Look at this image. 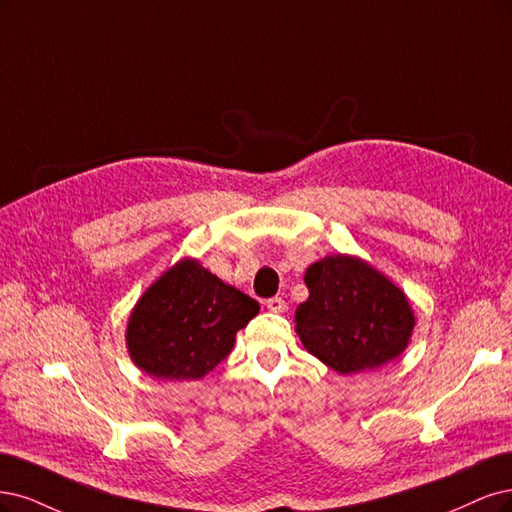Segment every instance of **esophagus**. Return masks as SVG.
I'll list each match as a JSON object with an SVG mask.
<instances>
[{"mask_svg": "<svg viewBox=\"0 0 512 512\" xmlns=\"http://www.w3.org/2000/svg\"><path fill=\"white\" fill-rule=\"evenodd\" d=\"M266 306L270 312H285L287 310V302L283 298H270L266 302Z\"/></svg>", "mask_w": 512, "mask_h": 512, "instance_id": "1", "label": "esophagus"}]
</instances>
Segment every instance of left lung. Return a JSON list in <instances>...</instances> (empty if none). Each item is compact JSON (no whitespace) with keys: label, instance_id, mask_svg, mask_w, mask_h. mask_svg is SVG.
<instances>
[{"label":"left lung","instance_id":"8db88e82","mask_svg":"<svg viewBox=\"0 0 512 512\" xmlns=\"http://www.w3.org/2000/svg\"><path fill=\"white\" fill-rule=\"evenodd\" d=\"M308 300L295 310L304 349L338 374L381 368L412 336L415 315L400 287L351 255H329L304 274Z\"/></svg>","mask_w":512,"mask_h":512}]
</instances>
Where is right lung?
<instances>
[{
  "mask_svg": "<svg viewBox=\"0 0 512 512\" xmlns=\"http://www.w3.org/2000/svg\"><path fill=\"white\" fill-rule=\"evenodd\" d=\"M259 312L249 295L180 259L144 291L127 323L134 364L161 381H197L232 353L238 329Z\"/></svg>",
  "mask_w": 512,
  "mask_h": 512,
  "instance_id": "right-lung-1",
  "label": "right lung"
}]
</instances>
